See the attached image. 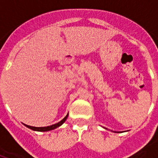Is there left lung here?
Segmentation results:
<instances>
[{
	"instance_id": "1",
	"label": "left lung",
	"mask_w": 158,
	"mask_h": 158,
	"mask_svg": "<svg viewBox=\"0 0 158 158\" xmlns=\"http://www.w3.org/2000/svg\"><path fill=\"white\" fill-rule=\"evenodd\" d=\"M112 132H114V133H121V132H116V131H112Z\"/></svg>"
}]
</instances>
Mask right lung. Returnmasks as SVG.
I'll return each instance as SVG.
<instances>
[{"label": "right lung", "instance_id": "obj_1", "mask_svg": "<svg viewBox=\"0 0 158 158\" xmlns=\"http://www.w3.org/2000/svg\"><path fill=\"white\" fill-rule=\"evenodd\" d=\"M68 115H69V113L65 115V117L64 119H62L60 122L56 123V124H54L52 125H50V126H46V127H34V126H30V125H25V124H23V125H25L26 127H28V129H31V130H34V131H39V132H47V131H50V130H55V129H56V128L60 127V125L63 124V123L66 120L67 117H68Z\"/></svg>", "mask_w": 158, "mask_h": 158}]
</instances>
